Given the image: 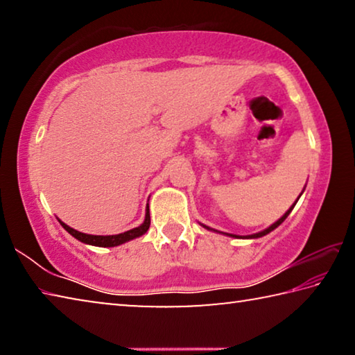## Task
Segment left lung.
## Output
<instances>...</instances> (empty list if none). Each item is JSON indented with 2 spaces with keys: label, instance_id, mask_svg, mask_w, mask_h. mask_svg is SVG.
Here are the masks:
<instances>
[{
  "label": "left lung",
  "instance_id": "1",
  "mask_svg": "<svg viewBox=\"0 0 355 355\" xmlns=\"http://www.w3.org/2000/svg\"><path fill=\"white\" fill-rule=\"evenodd\" d=\"M294 205H296V203H294ZM291 209H293V207L290 208V209H288V211L284 214V216H282V218L277 220V222H275V224H272L271 227H269V228H266V230H263V232H260V233H255V235H252V236H248V238H260V236H264V235H268V233L269 232H272L274 230V228H277L280 224H282V222H284L286 218H288V214H290L291 213ZM208 228V227H207Z\"/></svg>",
  "mask_w": 355,
  "mask_h": 355
}]
</instances>
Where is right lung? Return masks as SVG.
I'll use <instances>...</instances> for the list:
<instances>
[{
	"instance_id": "add662e5",
	"label": "right lung",
	"mask_w": 355,
	"mask_h": 355,
	"mask_svg": "<svg viewBox=\"0 0 355 355\" xmlns=\"http://www.w3.org/2000/svg\"><path fill=\"white\" fill-rule=\"evenodd\" d=\"M61 222V220H59ZM61 225L67 230L71 236H75L78 241L81 243H86V244H91V245H98V248H114V245H119V244H123L130 241V239H135L137 236L144 235L148 230L150 227V211H148V207H147V213H146V220H144V224H141L139 227L133 228V230H128L125 233H119V235H110V236H100V235H87V233H81V232H76L75 228H71L69 225H65L64 222H61Z\"/></svg>"
}]
</instances>
